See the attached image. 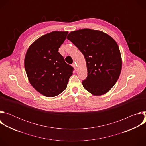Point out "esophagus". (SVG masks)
<instances>
[{"label":"esophagus","mask_w":146,"mask_h":146,"mask_svg":"<svg viewBox=\"0 0 146 146\" xmlns=\"http://www.w3.org/2000/svg\"><path fill=\"white\" fill-rule=\"evenodd\" d=\"M72 66H73V67L74 68V69L76 70H77V65L76 64H73V65H72Z\"/></svg>","instance_id":"esophagus-1"}]
</instances>
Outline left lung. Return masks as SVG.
I'll list each match as a JSON object with an SVG mask.
<instances>
[{"mask_svg": "<svg viewBox=\"0 0 146 146\" xmlns=\"http://www.w3.org/2000/svg\"><path fill=\"white\" fill-rule=\"evenodd\" d=\"M67 38L84 56L88 76L82 82L84 88L94 96L109 91L119 77L122 65L114 39L102 31L91 29L72 31Z\"/></svg>", "mask_w": 146, "mask_h": 146, "instance_id": "8db88e82", "label": "left lung"}]
</instances>
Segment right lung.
<instances>
[{
  "instance_id": "right-lung-1",
  "label": "right lung",
  "mask_w": 146,
  "mask_h": 146,
  "mask_svg": "<svg viewBox=\"0 0 146 146\" xmlns=\"http://www.w3.org/2000/svg\"><path fill=\"white\" fill-rule=\"evenodd\" d=\"M67 31H53L41 36L29 46L24 59L25 69L31 86L39 93L54 97L67 87L73 68L67 64L58 49Z\"/></svg>"
}]
</instances>
